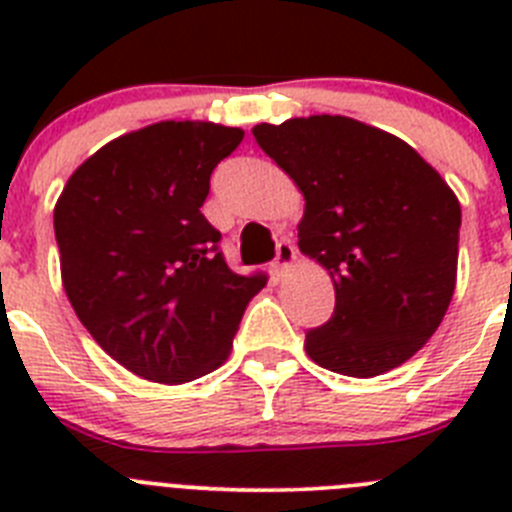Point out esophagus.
Wrapping results in <instances>:
<instances>
[{
  "label": "esophagus",
  "instance_id": "obj_1",
  "mask_svg": "<svg viewBox=\"0 0 512 512\" xmlns=\"http://www.w3.org/2000/svg\"><path fill=\"white\" fill-rule=\"evenodd\" d=\"M295 261H297V248L292 246L289 241L277 243V259H274V271H277V274H284V271L295 264Z\"/></svg>",
  "mask_w": 512,
  "mask_h": 512
}]
</instances>
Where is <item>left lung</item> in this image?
Here are the masks:
<instances>
[{
  "mask_svg": "<svg viewBox=\"0 0 512 512\" xmlns=\"http://www.w3.org/2000/svg\"><path fill=\"white\" fill-rule=\"evenodd\" d=\"M253 138L305 197L300 251L336 287L333 318L307 330V356L359 379L405 364L454 297L456 194L413 146L354 117L261 122Z\"/></svg>",
  "mask_w": 512,
  "mask_h": 512,
  "instance_id": "1",
  "label": "left lung"
}]
</instances>
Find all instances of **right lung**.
Segmentation results:
<instances>
[{"label": "right lung", "mask_w": 512, "mask_h": 512, "mask_svg": "<svg viewBox=\"0 0 512 512\" xmlns=\"http://www.w3.org/2000/svg\"><path fill=\"white\" fill-rule=\"evenodd\" d=\"M241 128L164 120L110 140L53 210L61 282L81 325L128 372L184 384L223 366L264 274L241 277L200 207Z\"/></svg>", "instance_id": "add662e5"}]
</instances>
